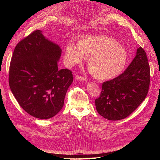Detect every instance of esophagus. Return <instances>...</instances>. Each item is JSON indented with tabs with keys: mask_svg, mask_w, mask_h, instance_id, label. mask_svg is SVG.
<instances>
[{
	"mask_svg": "<svg viewBox=\"0 0 160 160\" xmlns=\"http://www.w3.org/2000/svg\"><path fill=\"white\" fill-rule=\"evenodd\" d=\"M75 78L77 81H85L87 80L85 77H81V76H79V75H76Z\"/></svg>",
	"mask_w": 160,
	"mask_h": 160,
	"instance_id": "34e87169",
	"label": "esophagus"
}]
</instances>
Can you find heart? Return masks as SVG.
Listing matches in <instances>:
<instances>
[{"mask_svg":"<svg viewBox=\"0 0 160 160\" xmlns=\"http://www.w3.org/2000/svg\"><path fill=\"white\" fill-rule=\"evenodd\" d=\"M88 66L97 79H110L118 75L126 64V50L105 35H87L81 38L79 44L69 42L66 45L65 59L67 64H81L89 57Z\"/></svg>","mask_w":160,"mask_h":160,"instance_id":"b5f03b06","label":"heart"}]
</instances>
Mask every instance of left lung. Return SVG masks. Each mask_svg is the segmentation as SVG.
Masks as SVG:
<instances>
[{
    "label": "left lung",
    "mask_w": 160,
    "mask_h": 160,
    "mask_svg": "<svg viewBox=\"0 0 160 160\" xmlns=\"http://www.w3.org/2000/svg\"><path fill=\"white\" fill-rule=\"evenodd\" d=\"M146 53L141 47L122 74L105 81L99 98L95 99L96 109L105 119H125L146 99L150 81V69Z\"/></svg>",
    "instance_id": "8db88e82"
}]
</instances>
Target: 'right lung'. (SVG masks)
Segmentation results:
<instances>
[{
    "label": "right lung",
    "instance_id": "obj_1",
    "mask_svg": "<svg viewBox=\"0 0 160 160\" xmlns=\"http://www.w3.org/2000/svg\"><path fill=\"white\" fill-rule=\"evenodd\" d=\"M61 47L42 31H33L17 45L9 68V86L21 107L34 118L54 117L63 107L72 72L58 69Z\"/></svg>",
    "mask_w": 160,
    "mask_h": 160
}]
</instances>
